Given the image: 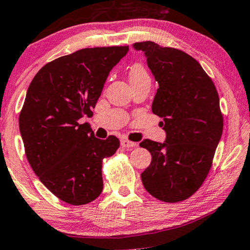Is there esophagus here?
<instances>
[{
  "instance_id": "obj_1",
  "label": "esophagus",
  "mask_w": 250,
  "mask_h": 250,
  "mask_svg": "<svg viewBox=\"0 0 250 250\" xmlns=\"http://www.w3.org/2000/svg\"><path fill=\"white\" fill-rule=\"evenodd\" d=\"M121 146L124 147V148H132V147L137 146V144L135 142H130V140L122 139L121 140Z\"/></svg>"
}]
</instances>
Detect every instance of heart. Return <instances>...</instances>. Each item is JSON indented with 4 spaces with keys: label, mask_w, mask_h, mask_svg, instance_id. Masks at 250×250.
<instances>
[{
    "label": "heart",
    "mask_w": 250,
    "mask_h": 250,
    "mask_svg": "<svg viewBox=\"0 0 250 250\" xmlns=\"http://www.w3.org/2000/svg\"><path fill=\"white\" fill-rule=\"evenodd\" d=\"M142 78H148L146 70L144 69L142 65H135L131 70H130V80Z\"/></svg>",
    "instance_id": "obj_1"
}]
</instances>
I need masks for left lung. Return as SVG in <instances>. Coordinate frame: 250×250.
I'll return each instance as SVG.
<instances>
[{
	"instance_id": "8db88e82",
	"label": "left lung",
	"mask_w": 250,
	"mask_h": 250,
	"mask_svg": "<svg viewBox=\"0 0 250 250\" xmlns=\"http://www.w3.org/2000/svg\"><path fill=\"white\" fill-rule=\"evenodd\" d=\"M147 64L159 83L152 111L163 118L165 142L145 139L139 144L152 154L142 173L144 187L165 203L194 195L212 167L222 136L223 117L215 85L192 56L154 42H140Z\"/></svg>"
}]
</instances>
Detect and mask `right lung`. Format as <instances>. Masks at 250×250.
Instances as JSON below:
<instances>
[{"mask_svg": "<svg viewBox=\"0 0 250 250\" xmlns=\"http://www.w3.org/2000/svg\"><path fill=\"white\" fill-rule=\"evenodd\" d=\"M128 46L83 48L48 62L28 87L19 128L35 174L63 202L85 205L103 190L102 163L117 152L115 136L102 140L89 125L108 73Z\"/></svg>", "mask_w": 250, "mask_h": 250, "instance_id": "add662e5", "label": "right lung"}]
</instances>
